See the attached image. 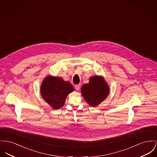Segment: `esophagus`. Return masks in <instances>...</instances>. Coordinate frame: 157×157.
Wrapping results in <instances>:
<instances>
[{
    "instance_id": "1",
    "label": "esophagus",
    "mask_w": 157,
    "mask_h": 157,
    "mask_svg": "<svg viewBox=\"0 0 157 157\" xmlns=\"http://www.w3.org/2000/svg\"><path fill=\"white\" fill-rule=\"evenodd\" d=\"M75 87L76 90L78 91V90H79V89H80V88H81V85H80V84H78V85H76L75 86Z\"/></svg>"
}]
</instances>
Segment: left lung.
<instances>
[{
  "label": "left lung",
  "instance_id": "obj_1",
  "mask_svg": "<svg viewBox=\"0 0 157 157\" xmlns=\"http://www.w3.org/2000/svg\"><path fill=\"white\" fill-rule=\"evenodd\" d=\"M109 87L103 77L94 76L89 83L83 85L81 93L86 102L91 107H96L103 101L109 94Z\"/></svg>",
  "mask_w": 157,
  "mask_h": 157
}]
</instances>
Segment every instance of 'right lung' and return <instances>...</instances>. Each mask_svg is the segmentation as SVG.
Listing matches in <instances>:
<instances>
[{"label": "right lung", "instance_id": "right-lung-1", "mask_svg": "<svg viewBox=\"0 0 157 157\" xmlns=\"http://www.w3.org/2000/svg\"><path fill=\"white\" fill-rule=\"evenodd\" d=\"M74 90L73 86L68 81L52 76H47L40 88L43 98L54 109L63 107L66 97Z\"/></svg>", "mask_w": 157, "mask_h": 157}]
</instances>
